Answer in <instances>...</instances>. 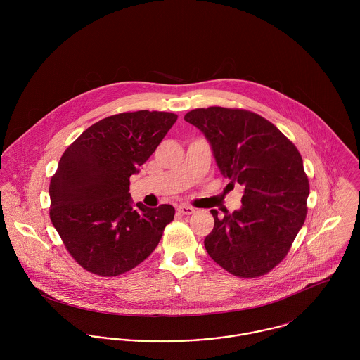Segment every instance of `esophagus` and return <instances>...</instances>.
Listing matches in <instances>:
<instances>
[{"mask_svg": "<svg viewBox=\"0 0 360 360\" xmlns=\"http://www.w3.org/2000/svg\"><path fill=\"white\" fill-rule=\"evenodd\" d=\"M177 210L181 214H193L195 212V209L190 205H179L177 206Z\"/></svg>", "mask_w": 360, "mask_h": 360, "instance_id": "obj_1", "label": "esophagus"}]
</instances>
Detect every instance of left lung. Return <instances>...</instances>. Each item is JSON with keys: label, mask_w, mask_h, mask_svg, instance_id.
Masks as SVG:
<instances>
[{"label": "left lung", "mask_w": 360, "mask_h": 360, "mask_svg": "<svg viewBox=\"0 0 360 360\" xmlns=\"http://www.w3.org/2000/svg\"><path fill=\"white\" fill-rule=\"evenodd\" d=\"M184 120L212 146L224 177L244 187L241 209L214 219L206 252L229 273L254 278L287 257L308 213L302 156L273 123L247 109L209 106Z\"/></svg>", "instance_id": "8db88e82"}]
</instances>
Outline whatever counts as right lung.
Listing matches in <instances>:
<instances>
[{
	"instance_id": "1",
	"label": "right lung",
	"mask_w": 360,
	"mask_h": 360,
	"mask_svg": "<svg viewBox=\"0 0 360 360\" xmlns=\"http://www.w3.org/2000/svg\"><path fill=\"white\" fill-rule=\"evenodd\" d=\"M176 120L177 115L158 110L112 115L60 156L50 183V217L70 257L87 271L112 277L134 269L173 220L172 205H131L129 179Z\"/></svg>"
}]
</instances>
